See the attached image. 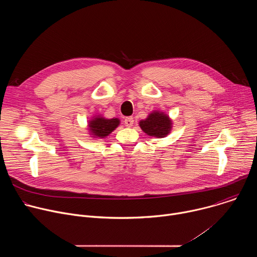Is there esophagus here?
<instances>
[{"mask_svg":"<svg viewBox=\"0 0 257 257\" xmlns=\"http://www.w3.org/2000/svg\"><path fill=\"white\" fill-rule=\"evenodd\" d=\"M124 124H125V126H127V127H131V126L134 124V119H133L132 117H127V118H125Z\"/></svg>","mask_w":257,"mask_h":257,"instance_id":"obj_1","label":"esophagus"}]
</instances>
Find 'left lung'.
I'll use <instances>...</instances> for the list:
<instances>
[{
  "mask_svg": "<svg viewBox=\"0 0 257 257\" xmlns=\"http://www.w3.org/2000/svg\"><path fill=\"white\" fill-rule=\"evenodd\" d=\"M140 128L150 136L163 138L167 136L172 128V121L165 113L154 112L145 120L139 122Z\"/></svg>",
  "mask_w": 257,
  "mask_h": 257,
  "instance_id": "obj_1",
  "label": "left lung"
}]
</instances>
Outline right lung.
<instances>
[{"label": "right lung", "instance_id": "obj_1", "mask_svg": "<svg viewBox=\"0 0 257 257\" xmlns=\"http://www.w3.org/2000/svg\"><path fill=\"white\" fill-rule=\"evenodd\" d=\"M120 124V120L117 118L114 119H104L100 116L89 121L88 127L90 133L99 138H103L112 133Z\"/></svg>", "mask_w": 257, "mask_h": 257}]
</instances>
